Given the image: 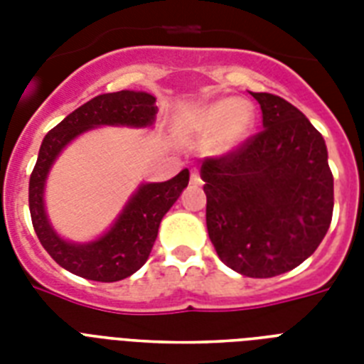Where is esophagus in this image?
Returning a JSON list of instances; mask_svg holds the SVG:
<instances>
[{
    "label": "esophagus",
    "instance_id": "34e87169",
    "mask_svg": "<svg viewBox=\"0 0 364 364\" xmlns=\"http://www.w3.org/2000/svg\"><path fill=\"white\" fill-rule=\"evenodd\" d=\"M191 183H193V185H202V177H200L198 171H193V173H191Z\"/></svg>",
    "mask_w": 364,
    "mask_h": 364
}]
</instances>
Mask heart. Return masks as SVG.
<instances>
[{
	"instance_id": "1",
	"label": "heart",
	"mask_w": 364,
	"mask_h": 364,
	"mask_svg": "<svg viewBox=\"0 0 364 364\" xmlns=\"http://www.w3.org/2000/svg\"><path fill=\"white\" fill-rule=\"evenodd\" d=\"M253 122V107L247 102L223 98L194 109L188 126L198 137H210L215 153L225 154L245 141Z\"/></svg>"
}]
</instances>
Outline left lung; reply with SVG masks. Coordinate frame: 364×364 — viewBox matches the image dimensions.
Listing matches in <instances>:
<instances>
[{
	"mask_svg": "<svg viewBox=\"0 0 364 364\" xmlns=\"http://www.w3.org/2000/svg\"><path fill=\"white\" fill-rule=\"evenodd\" d=\"M251 96L264 130L200 168L205 225L228 268L274 277L304 262L325 238L334 181L325 139L304 113L274 94Z\"/></svg>",
	"mask_w": 364,
	"mask_h": 364,
	"instance_id": "left-lung-1",
	"label": "left lung"
}]
</instances>
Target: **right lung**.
I'll use <instances>...</instances> for the list:
<instances>
[{
  "label": "right lung",
  "mask_w": 364,
  "mask_h": 364,
  "mask_svg": "<svg viewBox=\"0 0 364 364\" xmlns=\"http://www.w3.org/2000/svg\"><path fill=\"white\" fill-rule=\"evenodd\" d=\"M154 102V96L136 90L100 94L70 113L43 139L36 168L30 177L31 223L47 253L75 276L109 283L124 279L139 270L151 255L162 217L188 185V170L185 168L164 183H141L109 230L87 243L68 242L48 221L45 211L48 171L65 145H70L87 130L100 126H153L159 113Z\"/></svg>",
  "instance_id": "obj_1"
}]
</instances>
